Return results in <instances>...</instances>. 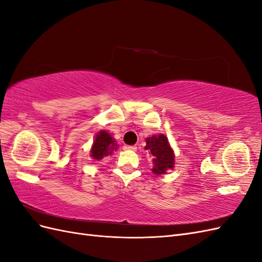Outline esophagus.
I'll return each instance as SVG.
<instances>
[{
	"label": "esophagus",
	"mask_w": 262,
	"mask_h": 262,
	"mask_svg": "<svg viewBox=\"0 0 262 262\" xmlns=\"http://www.w3.org/2000/svg\"><path fill=\"white\" fill-rule=\"evenodd\" d=\"M124 149H130V150H137V146L136 145H125Z\"/></svg>",
	"instance_id": "obj_1"
}]
</instances>
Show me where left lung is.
<instances>
[{
	"instance_id": "1",
	"label": "left lung",
	"mask_w": 262,
	"mask_h": 262,
	"mask_svg": "<svg viewBox=\"0 0 262 262\" xmlns=\"http://www.w3.org/2000/svg\"><path fill=\"white\" fill-rule=\"evenodd\" d=\"M144 148L153 156L152 171L155 175H163L168 169L173 168L175 155H173V150L170 147L167 137L164 134L147 138Z\"/></svg>"
}]
</instances>
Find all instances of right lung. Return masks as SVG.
Wrapping results in <instances>:
<instances>
[{"instance_id": "1", "label": "right lung", "mask_w": 262, "mask_h": 262, "mask_svg": "<svg viewBox=\"0 0 262 262\" xmlns=\"http://www.w3.org/2000/svg\"><path fill=\"white\" fill-rule=\"evenodd\" d=\"M118 144L115 139L107 131L101 130L96 134L94 143L91 148V157L94 160L100 161L105 156L112 155L114 150L117 149Z\"/></svg>"}]
</instances>
